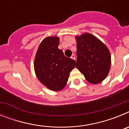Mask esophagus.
<instances>
[{
  "instance_id": "1",
  "label": "esophagus",
  "mask_w": 129,
  "mask_h": 129,
  "mask_svg": "<svg viewBox=\"0 0 129 129\" xmlns=\"http://www.w3.org/2000/svg\"><path fill=\"white\" fill-rule=\"evenodd\" d=\"M71 59H74V60H76V56H75V55L74 54H72V56H71Z\"/></svg>"
}]
</instances>
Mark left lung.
<instances>
[{"mask_svg": "<svg viewBox=\"0 0 129 129\" xmlns=\"http://www.w3.org/2000/svg\"><path fill=\"white\" fill-rule=\"evenodd\" d=\"M76 68L92 84H98L108 76L111 65L109 49L100 39L88 33L76 36Z\"/></svg>", "mask_w": 129, "mask_h": 129, "instance_id": "left-lung-1", "label": "left lung"}]
</instances>
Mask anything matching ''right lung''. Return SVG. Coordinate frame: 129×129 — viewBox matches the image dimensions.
<instances>
[{
	"mask_svg": "<svg viewBox=\"0 0 129 129\" xmlns=\"http://www.w3.org/2000/svg\"><path fill=\"white\" fill-rule=\"evenodd\" d=\"M59 38L46 37L41 43L34 60V69L39 81L51 90H61L67 85L76 61L64 56L58 48Z\"/></svg>",
	"mask_w": 129,
	"mask_h": 129,
	"instance_id": "right-lung-1",
	"label": "right lung"
}]
</instances>
